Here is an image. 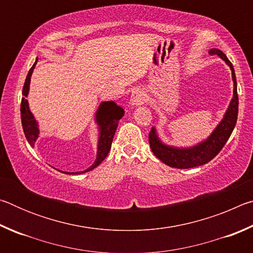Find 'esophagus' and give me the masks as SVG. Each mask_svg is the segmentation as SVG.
Masks as SVG:
<instances>
[{
	"mask_svg": "<svg viewBox=\"0 0 253 253\" xmlns=\"http://www.w3.org/2000/svg\"><path fill=\"white\" fill-rule=\"evenodd\" d=\"M145 99H146V95H145V91L143 89L140 88H137L135 89L134 91L131 92V96H130V104L132 106H140L144 104Z\"/></svg>",
	"mask_w": 253,
	"mask_h": 253,
	"instance_id": "esophagus-1",
	"label": "esophagus"
}]
</instances>
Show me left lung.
<instances>
[{"mask_svg": "<svg viewBox=\"0 0 253 253\" xmlns=\"http://www.w3.org/2000/svg\"><path fill=\"white\" fill-rule=\"evenodd\" d=\"M210 53L216 54L224 60L226 65L230 67L232 72L233 80V97L230 101V105L226 109L223 119L215 127L207 139L199 143L192 147L179 148L174 146H169L162 142L160 137L157 136L155 127L149 131L148 139L149 146L158 160H161L164 164L174 169H192L196 166L207 164L208 162L213 160L228 142L229 137L232 134L235 124L238 119L239 110V98L237 90V79H235L234 68L226 55L219 49H211Z\"/></svg>", "mask_w": 253, "mask_h": 253, "instance_id": "left-lung-1", "label": "left lung"}]
</instances>
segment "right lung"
<instances>
[{
  "instance_id": "right-lung-1",
  "label": "right lung",
  "mask_w": 253,
  "mask_h": 253,
  "mask_svg": "<svg viewBox=\"0 0 253 253\" xmlns=\"http://www.w3.org/2000/svg\"><path fill=\"white\" fill-rule=\"evenodd\" d=\"M37 62H38V59L36 60V62H34V65L32 66L31 69L29 70V74L27 76V78H25V83L22 90L23 98L22 100H21V122H22L24 135L27 137L29 144L31 145L32 147L34 146V143H36L38 137H39V127H38V123L36 121V118H34L31 110L29 108V102H28L27 97L29 95L31 76L34 68H36ZM124 114H125V111H124L122 107L118 106L115 101L101 102L96 111V119H95L98 127H99V137H98L96 161L90 168L83 170V172H76V173L66 172V174L75 175V174H83L85 172H89V170L97 168V166L105 160L110 151L111 143H113L114 135L115 132H116L119 119H122ZM60 172H62V170H60Z\"/></svg>"
}]
</instances>
